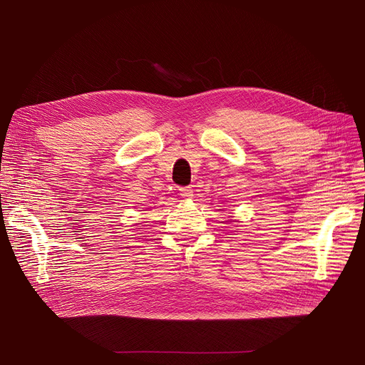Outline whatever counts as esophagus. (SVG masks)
I'll list each match as a JSON object with an SVG mask.
<instances>
[{
	"label": "esophagus",
	"instance_id": "obj_1",
	"mask_svg": "<svg viewBox=\"0 0 365 365\" xmlns=\"http://www.w3.org/2000/svg\"><path fill=\"white\" fill-rule=\"evenodd\" d=\"M179 195H180V197H183V198H186V200L192 198V197H194V189L190 187V186L180 187V189H179Z\"/></svg>",
	"mask_w": 365,
	"mask_h": 365
}]
</instances>
